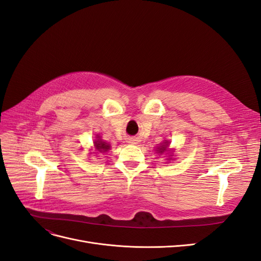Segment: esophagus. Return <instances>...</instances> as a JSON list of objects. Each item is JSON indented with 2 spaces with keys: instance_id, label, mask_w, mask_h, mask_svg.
Segmentation results:
<instances>
[{
  "instance_id": "esophagus-1",
  "label": "esophagus",
  "mask_w": 261,
  "mask_h": 261,
  "mask_svg": "<svg viewBox=\"0 0 261 261\" xmlns=\"http://www.w3.org/2000/svg\"><path fill=\"white\" fill-rule=\"evenodd\" d=\"M127 143H129V144H132V145H135V144L138 143V140H137V138H129Z\"/></svg>"
}]
</instances>
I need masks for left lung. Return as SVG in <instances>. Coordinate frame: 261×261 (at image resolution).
<instances>
[{"label": "left lung", "instance_id": "obj_1", "mask_svg": "<svg viewBox=\"0 0 261 261\" xmlns=\"http://www.w3.org/2000/svg\"><path fill=\"white\" fill-rule=\"evenodd\" d=\"M169 141L168 140H164V143L163 144H161V146L160 147H158V150L156 151L159 152V153H163V152H165V151H168V147H169ZM171 155V154H170Z\"/></svg>", "mask_w": 261, "mask_h": 261}]
</instances>
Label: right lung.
I'll list each match as a JSON object with an SVG mask.
<instances>
[{
  "instance_id": "1",
  "label": "right lung",
  "mask_w": 261,
  "mask_h": 261,
  "mask_svg": "<svg viewBox=\"0 0 261 261\" xmlns=\"http://www.w3.org/2000/svg\"><path fill=\"white\" fill-rule=\"evenodd\" d=\"M94 148H96L97 152H108L110 149H111V145H110L109 143H107V141H105L103 139H101L100 136L97 135V139L94 140Z\"/></svg>"
}]
</instances>
